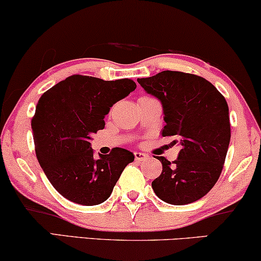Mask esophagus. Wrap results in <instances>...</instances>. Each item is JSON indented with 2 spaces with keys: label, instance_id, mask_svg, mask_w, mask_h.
Instances as JSON below:
<instances>
[{
  "label": "esophagus",
  "instance_id": "esophagus-1",
  "mask_svg": "<svg viewBox=\"0 0 261 261\" xmlns=\"http://www.w3.org/2000/svg\"><path fill=\"white\" fill-rule=\"evenodd\" d=\"M134 154H135V160H136V161H143L148 158L147 154L141 153V151H135Z\"/></svg>",
  "mask_w": 261,
  "mask_h": 261
}]
</instances>
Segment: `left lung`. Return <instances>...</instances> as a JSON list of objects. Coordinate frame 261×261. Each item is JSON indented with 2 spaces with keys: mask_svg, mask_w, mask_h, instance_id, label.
Returning <instances> with one entry per match:
<instances>
[{
  "mask_svg": "<svg viewBox=\"0 0 261 261\" xmlns=\"http://www.w3.org/2000/svg\"><path fill=\"white\" fill-rule=\"evenodd\" d=\"M137 82L163 105V136L180 146L173 163L158 158L163 172L151 188L167 203L195 202L214 187L225 161L231 136L225 98L208 81L184 72L163 71Z\"/></svg>",
  "mask_w": 261,
  "mask_h": 261,
  "instance_id": "8db88e82",
  "label": "left lung"
}]
</instances>
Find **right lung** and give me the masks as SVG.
Wrapping results in <instances>:
<instances>
[{"label": "right lung", "mask_w": 261, "mask_h": 261, "mask_svg": "<svg viewBox=\"0 0 261 261\" xmlns=\"http://www.w3.org/2000/svg\"><path fill=\"white\" fill-rule=\"evenodd\" d=\"M136 89L131 79L73 74L39 98L31 127L38 163L62 196L95 206L111 196L115 183L135 155L124 148L94 158L91 135L105 127V115L115 102Z\"/></svg>", "instance_id": "right-lung-1"}]
</instances>
